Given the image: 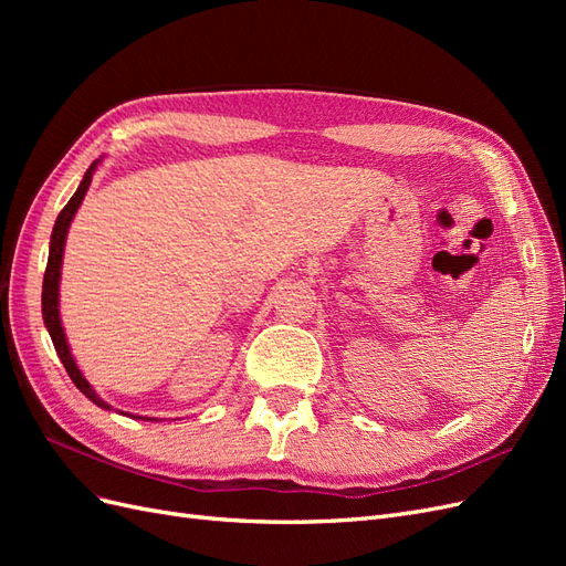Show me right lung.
Wrapping results in <instances>:
<instances>
[{
	"mask_svg": "<svg viewBox=\"0 0 566 566\" xmlns=\"http://www.w3.org/2000/svg\"><path fill=\"white\" fill-rule=\"evenodd\" d=\"M98 163V160H96ZM96 163H92V167L87 169V175H84L80 188L75 191V196L67 200L65 208L61 210V214L56 217V224L54 231H51V243H49V262H46V271H44V283H42V316H44V325L51 335V342H54L56 354L63 361L67 375H71V380L75 382V387L87 397L90 401H94L101 408H108L111 406L106 401H101L94 389L90 387V382L82 378V373L77 368V364L73 361L71 349H67V342H65V333L61 328V318H59V279H61V262H63V245H65V233L67 227H71V221L80 208V202L84 200V193H87V188L92 184V175H94V167Z\"/></svg>",
	"mask_w": 566,
	"mask_h": 566,
	"instance_id": "add662e5",
	"label": "right lung"
}]
</instances>
